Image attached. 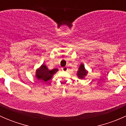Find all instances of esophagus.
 I'll list each match as a JSON object with an SVG mask.
<instances>
[{
  "instance_id": "esophagus-1",
  "label": "esophagus",
  "mask_w": 126,
  "mask_h": 126,
  "mask_svg": "<svg viewBox=\"0 0 126 126\" xmlns=\"http://www.w3.org/2000/svg\"><path fill=\"white\" fill-rule=\"evenodd\" d=\"M62 71H68V68H67L66 66L63 67V68H62Z\"/></svg>"
}]
</instances>
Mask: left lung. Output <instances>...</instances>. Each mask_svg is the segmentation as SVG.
Masks as SVG:
<instances>
[{"label": "left lung", "instance_id": "obj_1", "mask_svg": "<svg viewBox=\"0 0 126 126\" xmlns=\"http://www.w3.org/2000/svg\"><path fill=\"white\" fill-rule=\"evenodd\" d=\"M88 74V71L86 70L85 68L84 65L83 64H81L80 65L78 71H77V77H79V79H83L85 78L86 76Z\"/></svg>", "mask_w": 126, "mask_h": 126}]
</instances>
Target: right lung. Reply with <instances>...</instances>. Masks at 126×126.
Returning a JSON list of instances; mask_svg holds the SVG:
<instances>
[{
    "instance_id": "add662e5",
    "label": "right lung",
    "mask_w": 126,
    "mask_h": 126,
    "mask_svg": "<svg viewBox=\"0 0 126 126\" xmlns=\"http://www.w3.org/2000/svg\"><path fill=\"white\" fill-rule=\"evenodd\" d=\"M58 71V69H53L49 70L47 67L44 64H43L36 71V78L41 82H47L51 79L52 76Z\"/></svg>"
}]
</instances>
